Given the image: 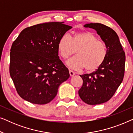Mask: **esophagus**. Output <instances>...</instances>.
I'll return each mask as SVG.
<instances>
[{
	"instance_id": "obj_1",
	"label": "esophagus",
	"mask_w": 133,
	"mask_h": 133,
	"mask_svg": "<svg viewBox=\"0 0 133 133\" xmlns=\"http://www.w3.org/2000/svg\"><path fill=\"white\" fill-rule=\"evenodd\" d=\"M69 72H70V74L71 76H73L74 75H75V72H74L73 71L70 70H69Z\"/></svg>"
}]
</instances>
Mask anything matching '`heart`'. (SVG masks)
Wrapping results in <instances>:
<instances>
[{
	"instance_id": "obj_1",
	"label": "heart",
	"mask_w": 133,
	"mask_h": 133,
	"mask_svg": "<svg viewBox=\"0 0 133 133\" xmlns=\"http://www.w3.org/2000/svg\"><path fill=\"white\" fill-rule=\"evenodd\" d=\"M57 48L63 59L74 54L77 50V56L68 60L67 65L76 70L85 68L89 72L99 68L108 54L105 43L90 31L76 32L71 38L68 34H63L58 42Z\"/></svg>"
}]
</instances>
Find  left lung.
<instances>
[{
  "mask_svg": "<svg viewBox=\"0 0 133 133\" xmlns=\"http://www.w3.org/2000/svg\"><path fill=\"white\" fill-rule=\"evenodd\" d=\"M85 28L95 30L107 48V57L103 65L96 71L80 76L83 85L79 95L88 105H99L112 97L123 81L125 54L119 38L114 31L99 23H87Z\"/></svg>",
  "mask_w": 133,
  "mask_h": 133,
  "instance_id": "8db88e82",
  "label": "left lung"
}]
</instances>
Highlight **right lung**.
<instances>
[{"instance_id": "obj_1", "label": "right lung", "mask_w": 133, "mask_h": 133, "mask_svg": "<svg viewBox=\"0 0 133 133\" xmlns=\"http://www.w3.org/2000/svg\"><path fill=\"white\" fill-rule=\"evenodd\" d=\"M71 28L63 22L37 24L22 31L12 43L10 73L22 99L39 105L50 102L70 77L58 56L57 44Z\"/></svg>"}]
</instances>
